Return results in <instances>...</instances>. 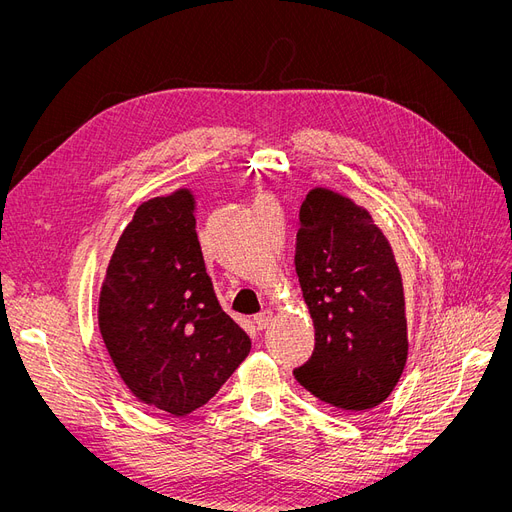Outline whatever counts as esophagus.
Here are the masks:
<instances>
[{"label": "esophagus", "mask_w": 512, "mask_h": 512, "mask_svg": "<svg viewBox=\"0 0 512 512\" xmlns=\"http://www.w3.org/2000/svg\"><path fill=\"white\" fill-rule=\"evenodd\" d=\"M272 321H274V313H272L270 309H265V311H261V313L255 315V324H257L259 330H265L267 326L272 324Z\"/></svg>", "instance_id": "esophagus-1"}]
</instances>
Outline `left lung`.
<instances>
[{
    "label": "left lung",
    "mask_w": 512,
    "mask_h": 512,
    "mask_svg": "<svg viewBox=\"0 0 512 512\" xmlns=\"http://www.w3.org/2000/svg\"><path fill=\"white\" fill-rule=\"evenodd\" d=\"M297 276L315 328L311 359L294 378L346 411L378 407L407 365V307L390 240L371 213L315 186L299 211Z\"/></svg>",
    "instance_id": "left-lung-1"
}]
</instances>
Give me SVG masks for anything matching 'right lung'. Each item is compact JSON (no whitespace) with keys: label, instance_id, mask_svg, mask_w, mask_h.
<instances>
[{"label":"right lung","instance_id":"add662e5","mask_svg":"<svg viewBox=\"0 0 512 512\" xmlns=\"http://www.w3.org/2000/svg\"><path fill=\"white\" fill-rule=\"evenodd\" d=\"M191 188L141 203L101 284L97 321L110 359L147 407L184 417L218 394L251 340L215 299Z\"/></svg>","mask_w":512,"mask_h":512}]
</instances>
